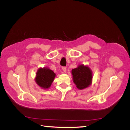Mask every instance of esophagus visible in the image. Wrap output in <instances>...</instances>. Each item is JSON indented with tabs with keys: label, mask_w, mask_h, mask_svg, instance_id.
<instances>
[{
	"label": "esophagus",
	"mask_w": 130,
	"mask_h": 130,
	"mask_svg": "<svg viewBox=\"0 0 130 130\" xmlns=\"http://www.w3.org/2000/svg\"><path fill=\"white\" fill-rule=\"evenodd\" d=\"M62 70H63V72H66V71H67V67H63L62 68Z\"/></svg>",
	"instance_id": "1"
}]
</instances>
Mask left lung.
I'll return each mask as SVG.
<instances>
[{"instance_id": "left-lung-1", "label": "left lung", "mask_w": 130, "mask_h": 130, "mask_svg": "<svg viewBox=\"0 0 130 130\" xmlns=\"http://www.w3.org/2000/svg\"><path fill=\"white\" fill-rule=\"evenodd\" d=\"M72 74L73 82L78 89H83L92 84V72L88 66L79 65L72 70Z\"/></svg>"}]
</instances>
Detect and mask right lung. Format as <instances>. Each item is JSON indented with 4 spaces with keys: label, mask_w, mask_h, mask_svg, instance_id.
Segmentation results:
<instances>
[{
    "label": "right lung",
    "mask_w": 130,
    "mask_h": 130,
    "mask_svg": "<svg viewBox=\"0 0 130 130\" xmlns=\"http://www.w3.org/2000/svg\"><path fill=\"white\" fill-rule=\"evenodd\" d=\"M55 76L56 74L53 70L48 68H41L36 73L35 81L40 87L48 89L52 85Z\"/></svg>",
    "instance_id": "add662e5"
}]
</instances>
